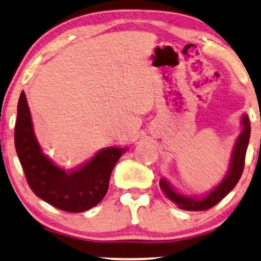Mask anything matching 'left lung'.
<instances>
[{
  "instance_id": "1",
  "label": "left lung",
  "mask_w": 261,
  "mask_h": 261,
  "mask_svg": "<svg viewBox=\"0 0 261 261\" xmlns=\"http://www.w3.org/2000/svg\"><path fill=\"white\" fill-rule=\"evenodd\" d=\"M242 124L243 130L241 132L240 137L237 138L236 144H234L229 172H227L226 176H225L223 181L217 188L212 190L203 198L197 199L195 197H188V196L179 194L165 179H161L160 188L163 191V194L166 195V197L178 205L180 209H184V211H207V209L219 203L221 199L236 186L243 173L246 151L247 147H248L250 138V124L247 115H244L242 117Z\"/></svg>"
}]
</instances>
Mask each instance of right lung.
<instances>
[{"mask_svg":"<svg viewBox=\"0 0 261 261\" xmlns=\"http://www.w3.org/2000/svg\"><path fill=\"white\" fill-rule=\"evenodd\" d=\"M14 143L32 192L53 207L70 213L88 211L105 197L112 169L125 151L106 147L79 169L65 172L42 153L24 92L18 101Z\"/></svg>","mask_w":261,"mask_h":261,"instance_id":"right-lung-1","label":"right lung"}]
</instances>
